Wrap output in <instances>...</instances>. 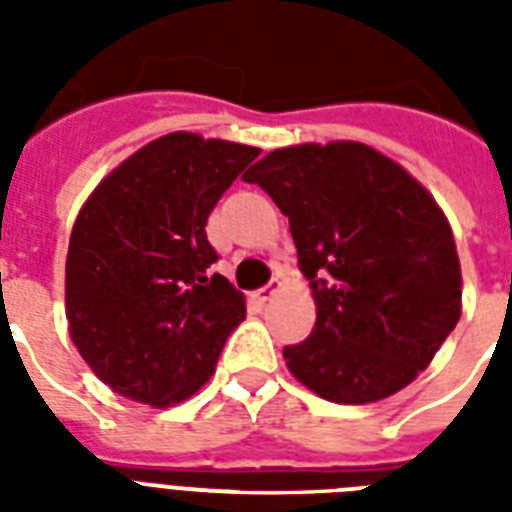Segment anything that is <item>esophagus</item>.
<instances>
[{"instance_id": "esophagus-1", "label": "esophagus", "mask_w": 512, "mask_h": 512, "mask_svg": "<svg viewBox=\"0 0 512 512\" xmlns=\"http://www.w3.org/2000/svg\"><path fill=\"white\" fill-rule=\"evenodd\" d=\"M281 289H284V281H281V279H273L271 284H268V287L257 289V292H255V295H252V297H255V300H257V303H260V305H265V303H268V300H273V297L279 295Z\"/></svg>"}]
</instances>
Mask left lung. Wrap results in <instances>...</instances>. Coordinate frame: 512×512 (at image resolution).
Masks as SVG:
<instances>
[{"label":"left lung","instance_id":"obj_1","mask_svg":"<svg viewBox=\"0 0 512 512\" xmlns=\"http://www.w3.org/2000/svg\"><path fill=\"white\" fill-rule=\"evenodd\" d=\"M289 217L316 303L289 372L335 404H372L417 380L462 313L452 225L409 172L372 146L276 148L247 172Z\"/></svg>","mask_w":512,"mask_h":512}]
</instances>
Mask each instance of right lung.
<instances>
[{
    "label": "right lung",
    "mask_w": 512,
    "mask_h": 512,
    "mask_svg": "<svg viewBox=\"0 0 512 512\" xmlns=\"http://www.w3.org/2000/svg\"><path fill=\"white\" fill-rule=\"evenodd\" d=\"M260 148L170 132L108 172L76 215L66 257L68 335L100 382L175 406L215 374L247 300L220 273L209 212Z\"/></svg>",
    "instance_id": "obj_1"
}]
</instances>
